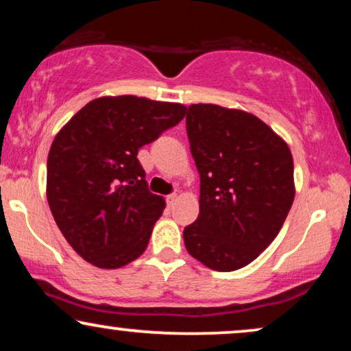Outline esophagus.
<instances>
[{
	"label": "esophagus",
	"instance_id": "1",
	"mask_svg": "<svg viewBox=\"0 0 351 351\" xmlns=\"http://www.w3.org/2000/svg\"><path fill=\"white\" fill-rule=\"evenodd\" d=\"M176 199H178V195H176V193H171V195H168V196H167L168 206H173V204L176 203Z\"/></svg>",
	"mask_w": 351,
	"mask_h": 351
}]
</instances>
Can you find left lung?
Listing matches in <instances>:
<instances>
[{"label": "left lung", "mask_w": 351, "mask_h": 351, "mask_svg": "<svg viewBox=\"0 0 351 351\" xmlns=\"http://www.w3.org/2000/svg\"><path fill=\"white\" fill-rule=\"evenodd\" d=\"M186 132L201 186L184 245L213 271H237L276 239L291 211V148L256 115L215 104L189 106Z\"/></svg>", "instance_id": "8db88e82"}]
</instances>
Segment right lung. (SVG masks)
<instances>
[{
    "mask_svg": "<svg viewBox=\"0 0 351 351\" xmlns=\"http://www.w3.org/2000/svg\"><path fill=\"white\" fill-rule=\"evenodd\" d=\"M186 107L136 95L90 100L56 135L46 195L75 252L100 269L140 257L165 209L148 191L138 148L183 120Z\"/></svg>",
    "mask_w": 351,
    "mask_h": 351,
    "instance_id": "obj_1",
    "label": "right lung"
}]
</instances>
